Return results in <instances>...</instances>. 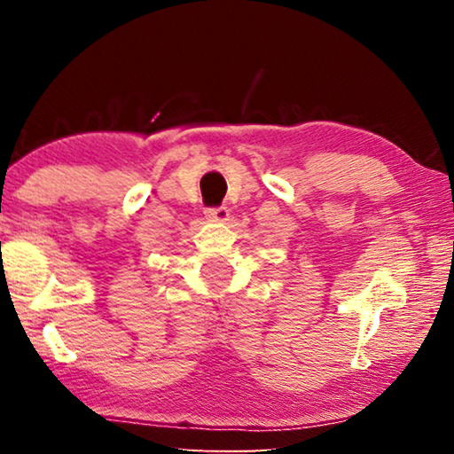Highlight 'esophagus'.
<instances>
[{
  "mask_svg": "<svg viewBox=\"0 0 454 454\" xmlns=\"http://www.w3.org/2000/svg\"><path fill=\"white\" fill-rule=\"evenodd\" d=\"M206 218L210 222H226L230 218V210L226 206H218V208H208L206 210Z\"/></svg>",
  "mask_w": 454,
  "mask_h": 454,
  "instance_id": "34e87169",
  "label": "esophagus"
}]
</instances>
